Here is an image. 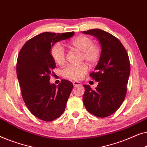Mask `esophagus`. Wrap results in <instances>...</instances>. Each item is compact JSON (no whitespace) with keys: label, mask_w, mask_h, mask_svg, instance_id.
<instances>
[{"label":"esophagus","mask_w":147,"mask_h":147,"mask_svg":"<svg viewBox=\"0 0 147 147\" xmlns=\"http://www.w3.org/2000/svg\"><path fill=\"white\" fill-rule=\"evenodd\" d=\"M73 86H79L81 84V83H80V82L78 81H73Z\"/></svg>","instance_id":"1"}]
</instances>
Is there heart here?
<instances>
[{
    "label": "heart",
    "instance_id": "heart-1",
    "mask_svg": "<svg viewBox=\"0 0 147 147\" xmlns=\"http://www.w3.org/2000/svg\"><path fill=\"white\" fill-rule=\"evenodd\" d=\"M70 47L81 53L82 60L89 65H93L98 61L101 51L98 45L93 44L92 38L85 35H79L70 42ZM51 55L57 65H61L65 61V52L59 43L55 44L51 49ZM87 72V67L84 64L79 65H68L62 71L64 77L71 80H77L82 78Z\"/></svg>",
    "mask_w": 147,
    "mask_h": 147
}]
</instances>
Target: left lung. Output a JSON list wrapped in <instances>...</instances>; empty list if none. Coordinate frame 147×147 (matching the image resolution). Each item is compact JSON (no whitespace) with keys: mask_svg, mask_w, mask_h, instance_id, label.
Returning a JSON list of instances; mask_svg holds the SVG:
<instances>
[{"mask_svg":"<svg viewBox=\"0 0 147 147\" xmlns=\"http://www.w3.org/2000/svg\"><path fill=\"white\" fill-rule=\"evenodd\" d=\"M82 32L96 37L101 46L95 71L90 74L98 84L95 90L89 85H83L84 107L97 117H109L121 107L127 94L131 71L129 56L119 39L110 33L98 28Z\"/></svg>","mask_w":147,"mask_h":147,"instance_id":"obj_1","label":"left lung"}]
</instances>
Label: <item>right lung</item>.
Instances as JSON below:
<instances>
[{
  "label": "right lung",
  "mask_w": 147,
  "mask_h": 147,
  "mask_svg": "<svg viewBox=\"0 0 147 147\" xmlns=\"http://www.w3.org/2000/svg\"><path fill=\"white\" fill-rule=\"evenodd\" d=\"M74 34L42 32L28 40L18 54L16 74L22 98L30 113L44 121H52L63 114L73 88L67 80H61L57 86L50 83V76L56 67L51 49Z\"/></svg>",
  "instance_id": "right-lung-1"
}]
</instances>
